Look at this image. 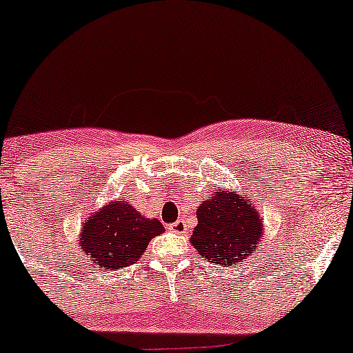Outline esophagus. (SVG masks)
I'll return each instance as SVG.
<instances>
[{
    "mask_svg": "<svg viewBox=\"0 0 353 353\" xmlns=\"http://www.w3.org/2000/svg\"><path fill=\"white\" fill-rule=\"evenodd\" d=\"M168 228H170L173 233H185L186 232V222L183 221V219H180V221L170 223Z\"/></svg>",
    "mask_w": 353,
    "mask_h": 353,
    "instance_id": "1",
    "label": "esophagus"
}]
</instances>
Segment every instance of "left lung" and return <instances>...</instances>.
I'll list each match as a JSON object with an SVG mask.
<instances>
[{
    "mask_svg": "<svg viewBox=\"0 0 353 353\" xmlns=\"http://www.w3.org/2000/svg\"><path fill=\"white\" fill-rule=\"evenodd\" d=\"M198 225L190 243L219 266H235L259 248L264 219L256 205L232 190L221 188L196 209Z\"/></svg>",
    "mask_w": 353,
    "mask_h": 353,
    "instance_id": "left-lung-1",
    "label": "left lung"
}]
</instances>
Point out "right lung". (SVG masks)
Wrapping results in <instances>:
<instances>
[{"instance_id": "right-lung-1", "label": "right lung", "mask_w": 353, "mask_h": 353, "mask_svg": "<svg viewBox=\"0 0 353 353\" xmlns=\"http://www.w3.org/2000/svg\"><path fill=\"white\" fill-rule=\"evenodd\" d=\"M165 232L157 219L141 216L126 201L113 199L82 225L77 246L100 268L117 271L134 264L154 236Z\"/></svg>"}]
</instances>
